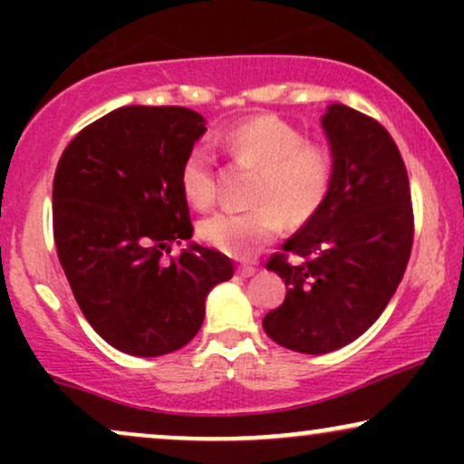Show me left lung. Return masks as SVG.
Segmentation results:
<instances>
[{
    "label": "left lung",
    "instance_id": "left-lung-1",
    "mask_svg": "<svg viewBox=\"0 0 464 464\" xmlns=\"http://www.w3.org/2000/svg\"><path fill=\"white\" fill-rule=\"evenodd\" d=\"M205 130L185 106H121L56 165L54 242L73 299L111 347L137 358L185 347L207 295L233 276L227 255L191 242L183 174Z\"/></svg>",
    "mask_w": 464,
    "mask_h": 464
}]
</instances>
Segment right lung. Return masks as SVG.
Segmentation results:
<instances>
[{"mask_svg":"<svg viewBox=\"0 0 464 464\" xmlns=\"http://www.w3.org/2000/svg\"><path fill=\"white\" fill-rule=\"evenodd\" d=\"M321 124L332 148L327 194L266 262L287 292L264 332L299 353L344 347L380 318L414 237L406 165L384 126L344 104L329 106Z\"/></svg>","mask_w":464,"mask_h":464,"instance_id":"right-lung-1","label":"right lung"}]
</instances>
